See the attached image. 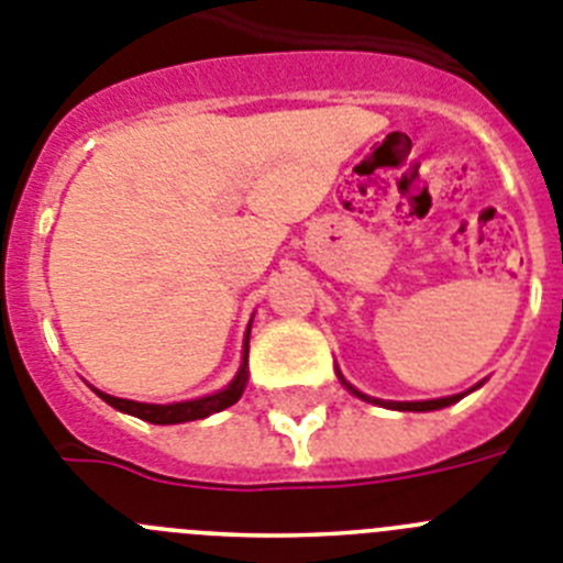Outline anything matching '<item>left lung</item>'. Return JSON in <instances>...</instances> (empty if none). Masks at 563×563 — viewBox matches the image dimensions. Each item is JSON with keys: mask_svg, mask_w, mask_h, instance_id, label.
<instances>
[{"mask_svg": "<svg viewBox=\"0 0 563 563\" xmlns=\"http://www.w3.org/2000/svg\"><path fill=\"white\" fill-rule=\"evenodd\" d=\"M336 376H340V383L345 385V388L351 390V394H354V397H360V399H365V402H374V405H385V408H390V410H439V408H448V405H453V402H459V399L464 397V394H456V397H442V399H424V402H385V399H374V397H368V394H363V390H356L354 385H349L345 383V376L340 374V368H336ZM478 388V385H476ZM473 390V388H471Z\"/></svg>", "mask_w": 563, "mask_h": 563, "instance_id": "8db88e82", "label": "left lung"}]
</instances>
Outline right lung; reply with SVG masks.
I'll use <instances>...</instances> for the list:
<instances>
[{"label": "right lung", "mask_w": 563, "mask_h": 563, "mask_svg": "<svg viewBox=\"0 0 563 563\" xmlns=\"http://www.w3.org/2000/svg\"><path fill=\"white\" fill-rule=\"evenodd\" d=\"M252 329V325H249ZM246 379H249V331H246V342H243V363L241 371L234 374L232 383L227 385L223 390L218 394H209V397H200V399H189V402H175V405H146V402H135V399H119V397H110L104 390L92 388L104 399L107 405H112L115 410L121 413H130V417H139L144 422H153V424H178V422H195V419H207L218 410L229 408L241 399L243 388H246Z\"/></svg>", "instance_id": "right-lung-1"}]
</instances>
